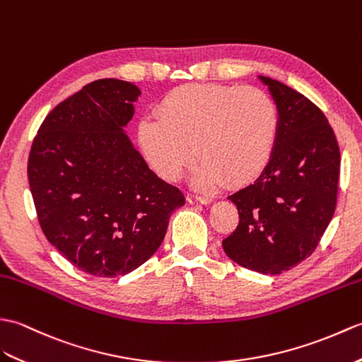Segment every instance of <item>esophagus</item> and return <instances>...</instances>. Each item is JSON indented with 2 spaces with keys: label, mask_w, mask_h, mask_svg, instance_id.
Instances as JSON below:
<instances>
[{
  "label": "esophagus",
  "mask_w": 362,
  "mask_h": 362,
  "mask_svg": "<svg viewBox=\"0 0 362 362\" xmlns=\"http://www.w3.org/2000/svg\"><path fill=\"white\" fill-rule=\"evenodd\" d=\"M187 202L190 204H209V203H212V198L211 197H202V195L189 194L187 195Z\"/></svg>",
  "instance_id": "1"
}]
</instances>
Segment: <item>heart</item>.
Returning <instances> with one entry per match:
<instances>
[{"label": "heart", "mask_w": 362, "mask_h": 362, "mask_svg": "<svg viewBox=\"0 0 362 362\" xmlns=\"http://www.w3.org/2000/svg\"><path fill=\"white\" fill-rule=\"evenodd\" d=\"M156 113L158 119H141L138 139L167 181L178 180L198 153L199 186L223 180L246 184L264 170L274 151L279 110L260 88L182 85L159 100Z\"/></svg>", "instance_id": "1"}]
</instances>
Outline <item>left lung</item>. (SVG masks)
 Masks as SVG:
<instances>
[{
	"instance_id": "1",
	"label": "left lung",
	"mask_w": 362,
	"mask_h": 362,
	"mask_svg": "<svg viewBox=\"0 0 362 362\" xmlns=\"http://www.w3.org/2000/svg\"><path fill=\"white\" fill-rule=\"evenodd\" d=\"M279 110V133L268 165L254 184L228 197L238 226L223 249L240 267L280 274L317 247L338 198L341 153L332 125L293 88L260 76Z\"/></svg>"
}]
</instances>
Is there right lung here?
<instances>
[{"label": "right lung", "instance_id": "add662e5", "mask_svg": "<svg viewBox=\"0 0 362 362\" xmlns=\"http://www.w3.org/2000/svg\"><path fill=\"white\" fill-rule=\"evenodd\" d=\"M139 94L124 80H94L46 116L30 147L28 176L40 226L90 276H125L146 263L172 212L186 203L124 132Z\"/></svg>", "mask_w": 362, "mask_h": 362}]
</instances>
